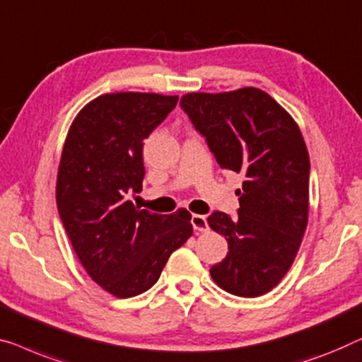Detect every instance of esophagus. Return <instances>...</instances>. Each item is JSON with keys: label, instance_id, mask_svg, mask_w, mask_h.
Instances as JSON below:
<instances>
[{"label": "esophagus", "instance_id": "obj_1", "mask_svg": "<svg viewBox=\"0 0 362 362\" xmlns=\"http://www.w3.org/2000/svg\"><path fill=\"white\" fill-rule=\"evenodd\" d=\"M191 223H192L194 230H197V232H207V230H209L206 216H199V214H194V216L191 217Z\"/></svg>", "mask_w": 362, "mask_h": 362}]
</instances>
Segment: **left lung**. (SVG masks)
<instances>
[{
	"label": "left lung",
	"mask_w": 362,
	"mask_h": 362,
	"mask_svg": "<svg viewBox=\"0 0 362 362\" xmlns=\"http://www.w3.org/2000/svg\"><path fill=\"white\" fill-rule=\"evenodd\" d=\"M181 107L220 168L245 176L238 217L207 218L228 243L212 279L233 296H263L289 271L307 228L310 160L300 129L268 93L251 86L185 94Z\"/></svg>",
	"instance_id": "1"
}]
</instances>
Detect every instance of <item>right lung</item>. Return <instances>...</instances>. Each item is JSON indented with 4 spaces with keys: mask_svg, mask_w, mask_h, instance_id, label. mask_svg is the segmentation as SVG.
Segmentation results:
<instances>
[{
    "mask_svg": "<svg viewBox=\"0 0 362 362\" xmlns=\"http://www.w3.org/2000/svg\"><path fill=\"white\" fill-rule=\"evenodd\" d=\"M176 103L156 93L103 94L78 112L62 150V223L91 279L119 298L148 291L192 235L186 209L161 216L129 201L142 191L144 140Z\"/></svg>",
    "mask_w": 362,
    "mask_h": 362,
    "instance_id": "obj_1",
    "label": "right lung"
}]
</instances>
